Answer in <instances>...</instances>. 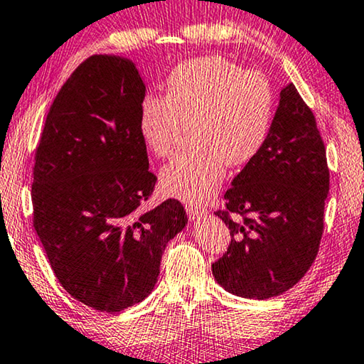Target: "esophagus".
Segmentation results:
<instances>
[{"label":"esophagus","mask_w":364,"mask_h":364,"mask_svg":"<svg viewBox=\"0 0 364 364\" xmlns=\"http://www.w3.org/2000/svg\"><path fill=\"white\" fill-rule=\"evenodd\" d=\"M186 211H188V216L189 219H198V218H203L204 214L208 211L204 209L201 204H194V203H189L186 204Z\"/></svg>","instance_id":"esophagus-1"}]
</instances>
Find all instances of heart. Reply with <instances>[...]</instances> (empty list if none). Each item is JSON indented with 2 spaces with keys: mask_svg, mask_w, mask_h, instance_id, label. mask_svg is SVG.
<instances>
[{
  "mask_svg": "<svg viewBox=\"0 0 364 364\" xmlns=\"http://www.w3.org/2000/svg\"><path fill=\"white\" fill-rule=\"evenodd\" d=\"M275 95L270 80L224 58L186 60L171 70L165 97H143L138 130L148 151L170 156L188 127L194 145L161 170L163 191L186 203L216 193L228 165L245 166L267 141Z\"/></svg>",
  "mask_w": 364,
  "mask_h": 364,
  "instance_id": "obj_1",
  "label": "heart"
}]
</instances>
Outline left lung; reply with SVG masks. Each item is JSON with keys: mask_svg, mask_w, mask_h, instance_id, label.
I'll list each match as a JSON object with an SVG mask.
<instances>
[{"mask_svg": "<svg viewBox=\"0 0 364 364\" xmlns=\"http://www.w3.org/2000/svg\"><path fill=\"white\" fill-rule=\"evenodd\" d=\"M330 189L325 143L294 84L280 92L267 141L234 178L216 214L231 242L213 264L218 284L244 299L294 287L318 254Z\"/></svg>", "mask_w": 364, "mask_h": 364, "instance_id": "left-lung-1", "label": "left lung"}]
</instances>
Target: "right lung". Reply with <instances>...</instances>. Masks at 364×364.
Here are the masks:
<instances>
[{
    "label": "right lung",
    "instance_id": "add662e5",
    "mask_svg": "<svg viewBox=\"0 0 364 364\" xmlns=\"http://www.w3.org/2000/svg\"><path fill=\"white\" fill-rule=\"evenodd\" d=\"M143 97L130 60L90 55L60 87L36 148V232L65 291L105 314L148 296L188 223L178 199L141 211L156 183L138 130Z\"/></svg>",
    "mask_w": 364,
    "mask_h": 364
}]
</instances>
